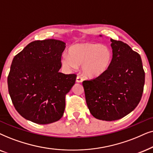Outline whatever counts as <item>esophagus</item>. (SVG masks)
Returning a JSON list of instances; mask_svg holds the SVG:
<instances>
[{"label": "esophagus", "instance_id": "34e87169", "mask_svg": "<svg viewBox=\"0 0 153 153\" xmlns=\"http://www.w3.org/2000/svg\"><path fill=\"white\" fill-rule=\"evenodd\" d=\"M82 80H83V79L81 78L80 76H77V78H76V82H82Z\"/></svg>", "mask_w": 153, "mask_h": 153}]
</instances>
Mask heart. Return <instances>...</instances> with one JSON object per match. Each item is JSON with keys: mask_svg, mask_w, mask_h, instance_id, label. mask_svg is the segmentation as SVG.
Wrapping results in <instances>:
<instances>
[{"mask_svg": "<svg viewBox=\"0 0 153 153\" xmlns=\"http://www.w3.org/2000/svg\"><path fill=\"white\" fill-rule=\"evenodd\" d=\"M68 55L64 54L61 59L62 66L68 70H73L82 65V73L90 78L104 74L113 59V52L108 47L89 42L71 46Z\"/></svg>", "mask_w": 153, "mask_h": 153, "instance_id": "1", "label": "heart"}]
</instances>
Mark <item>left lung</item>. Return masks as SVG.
Returning a JSON list of instances; mask_svg holds the SVG:
<instances>
[{
	"mask_svg": "<svg viewBox=\"0 0 153 153\" xmlns=\"http://www.w3.org/2000/svg\"><path fill=\"white\" fill-rule=\"evenodd\" d=\"M111 41L113 59L108 70L82 82L89 112L105 121L121 119L133 111L140 102L145 83L139 54L125 42L112 38Z\"/></svg>",
	"mask_w": 153,
	"mask_h": 153,
	"instance_id": "1",
	"label": "left lung"
}]
</instances>
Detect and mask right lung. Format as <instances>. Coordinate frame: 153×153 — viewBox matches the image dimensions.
Returning a JSON list of instances; mask_svg holds the SVG:
<instances>
[{"label": "right lung", "mask_w": 153, "mask_h": 153, "mask_svg": "<svg viewBox=\"0 0 153 153\" xmlns=\"http://www.w3.org/2000/svg\"><path fill=\"white\" fill-rule=\"evenodd\" d=\"M65 48L62 40H36L14 57L7 77L8 91L15 109L27 120L47 125L64 115L65 95L76 79V75L59 71Z\"/></svg>", "instance_id": "obj_1"}]
</instances>
